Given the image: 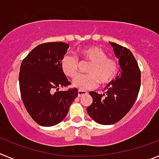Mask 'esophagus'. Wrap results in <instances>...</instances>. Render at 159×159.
<instances>
[{"label": "esophagus", "mask_w": 159, "mask_h": 159, "mask_svg": "<svg viewBox=\"0 0 159 159\" xmlns=\"http://www.w3.org/2000/svg\"><path fill=\"white\" fill-rule=\"evenodd\" d=\"M87 93H87V91H84V90H79V91H78V97H79V98H81V97L87 95Z\"/></svg>", "instance_id": "esophagus-1"}]
</instances>
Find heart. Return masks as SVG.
<instances>
[{
	"label": "heart",
	"mask_w": 159,
	"mask_h": 159,
	"mask_svg": "<svg viewBox=\"0 0 159 159\" xmlns=\"http://www.w3.org/2000/svg\"><path fill=\"white\" fill-rule=\"evenodd\" d=\"M80 53L84 58L90 61L87 68L88 73L77 75L72 81V86L79 90H88L96 88L99 83L102 85L109 84L116 76L118 63L113 58L107 57L103 50L97 46L81 48ZM61 72L65 75L73 78L77 73L78 60L71 54H66L60 62Z\"/></svg>",
	"instance_id": "obj_1"
}]
</instances>
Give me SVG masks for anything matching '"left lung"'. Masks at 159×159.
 I'll return each mask as SVG.
<instances>
[{"instance_id": "1", "label": "left lung", "mask_w": 159, "mask_h": 159, "mask_svg": "<svg viewBox=\"0 0 159 159\" xmlns=\"http://www.w3.org/2000/svg\"><path fill=\"white\" fill-rule=\"evenodd\" d=\"M115 55L119 59L121 71L116 80L110 82L102 94L90 91L93 103L87 108L88 115L101 125H111L119 122L134 105L140 87V71L129 49L109 42Z\"/></svg>"}]
</instances>
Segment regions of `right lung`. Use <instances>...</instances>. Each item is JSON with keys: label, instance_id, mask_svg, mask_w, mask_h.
I'll return each instance as SVG.
<instances>
[{"label": "right lung", "instance_id": "add662e5", "mask_svg": "<svg viewBox=\"0 0 159 159\" xmlns=\"http://www.w3.org/2000/svg\"><path fill=\"white\" fill-rule=\"evenodd\" d=\"M69 48L64 42L42 43L21 64L19 80L22 102L32 119L42 126L61 122L78 96L77 88L58 91L59 87L70 84L60 67Z\"/></svg>", "mask_w": 159, "mask_h": 159}]
</instances>
